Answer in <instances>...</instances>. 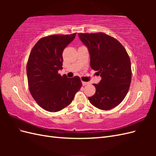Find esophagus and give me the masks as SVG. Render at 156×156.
I'll return each mask as SVG.
<instances>
[{
	"label": "esophagus",
	"mask_w": 156,
	"mask_h": 156,
	"mask_svg": "<svg viewBox=\"0 0 156 156\" xmlns=\"http://www.w3.org/2000/svg\"><path fill=\"white\" fill-rule=\"evenodd\" d=\"M82 84H83V86H85V85H87V84H88V83H87V82H84V81H82Z\"/></svg>",
	"instance_id": "34e87169"
}]
</instances>
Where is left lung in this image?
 Returning a JSON list of instances; mask_svg holds the SVG:
<instances>
[{"instance_id":"left-lung-1","label":"left lung","mask_w":156,"mask_h":156,"mask_svg":"<svg viewBox=\"0 0 156 156\" xmlns=\"http://www.w3.org/2000/svg\"><path fill=\"white\" fill-rule=\"evenodd\" d=\"M88 48L90 66L97 71L101 80L94 84L96 93L88 100L101 110L115 108L123 101L128 92L131 80L129 55L120 42L102 32L78 34Z\"/></svg>"}]
</instances>
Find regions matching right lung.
<instances>
[{
    "label": "right lung",
    "mask_w": 156,
    "mask_h": 156,
    "mask_svg": "<svg viewBox=\"0 0 156 156\" xmlns=\"http://www.w3.org/2000/svg\"><path fill=\"white\" fill-rule=\"evenodd\" d=\"M76 33L70 35H51L41 38L32 48L27 65L29 91L41 108L58 112L69 105L82 83L78 76H61L62 53Z\"/></svg>",
    "instance_id": "obj_1"
}]
</instances>
